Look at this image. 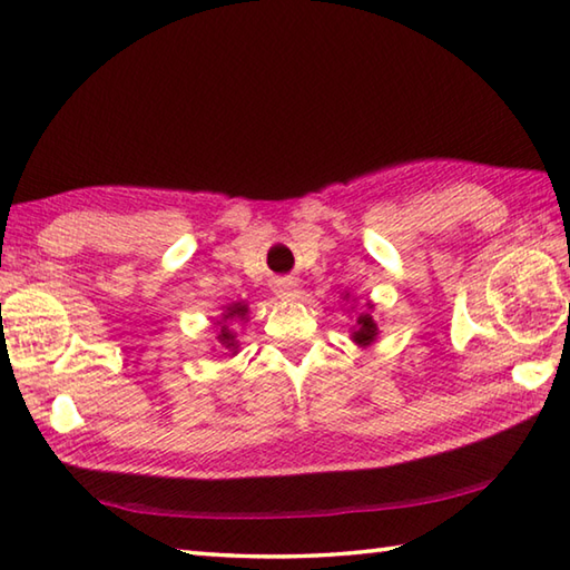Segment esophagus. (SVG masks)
<instances>
[{
	"mask_svg": "<svg viewBox=\"0 0 570 570\" xmlns=\"http://www.w3.org/2000/svg\"><path fill=\"white\" fill-rule=\"evenodd\" d=\"M276 294L282 296V298H296L298 296V288H296L294 282H282V284H278V288H276Z\"/></svg>",
	"mask_w": 570,
	"mask_h": 570,
	"instance_id": "esophagus-1",
	"label": "esophagus"
}]
</instances>
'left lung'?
<instances>
[{
  "label": "left lung",
  "instance_id": "obj_1",
  "mask_svg": "<svg viewBox=\"0 0 570 570\" xmlns=\"http://www.w3.org/2000/svg\"><path fill=\"white\" fill-rule=\"evenodd\" d=\"M355 343L360 345H370L374 337H377V325H374L370 313H360L357 318V331H355Z\"/></svg>",
  "mask_w": 570,
  "mask_h": 570
}]
</instances>
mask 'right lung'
Returning a JSON list of instances; mask_svg holds the SVG:
<instances>
[{"label": "right lung", "mask_w": 570, "mask_h": 570, "mask_svg": "<svg viewBox=\"0 0 570 570\" xmlns=\"http://www.w3.org/2000/svg\"><path fill=\"white\" fill-rule=\"evenodd\" d=\"M245 316H247V306L235 304V306L227 308V313H223V320L226 323L223 324L222 321L217 323V325H220V328H217V341H220L227 350H233V355L237 353V333H233L229 325L237 323V321H245Z\"/></svg>", "instance_id": "1"}]
</instances>
